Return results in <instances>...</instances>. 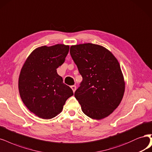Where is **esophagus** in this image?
Wrapping results in <instances>:
<instances>
[{
	"instance_id": "1",
	"label": "esophagus",
	"mask_w": 152,
	"mask_h": 152,
	"mask_svg": "<svg viewBox=\"0 0 152 152\" xmlns=\"http://www.w3.org/2000/svg\"><path fill=\"white\" fill-rule=\"evenodd\" d=\"M71 88H72V89L73 92H75V91H76V88H77L76 86H71Z\"/></svg>"
}]
</instances>
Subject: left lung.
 <instances>
[{
	"label": "left lung",
	"mask_w": 152,
	"mask_h": 152,
	"mask_svg": "<svg viewBox=\"0 0 152 152\" xmlns=\"http://www.w3.org/2000/svg\"><path fill=\"white\" fill-rule=\"evenodd\" d=\"M70 55L82 77L74 96L83 113L100 120L121 103L125 82L118 60L104 47L92 43L72 45Z\"/></svg>",
	"instance_id": "obj_1"
}]
</instances>
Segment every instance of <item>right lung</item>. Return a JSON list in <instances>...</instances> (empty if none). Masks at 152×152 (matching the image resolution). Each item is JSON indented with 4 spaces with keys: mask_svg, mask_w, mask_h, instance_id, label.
<instances>
[{
    "mask_svg": "<svg viewBox=\"0 0 152 152\" xmlns=\"http://www.w3.org/2000/svg\"><path fill=\"white\" fill-rule=\"evenodd\" d=\"M69 48L63 44L38 47L31 52L20 70V98L29 111L40 118L56 116L67 99L74 95L56 72L64 63Z\"/></svg>",
    "mask_w": 152,
    "mask_h": 152,
    "instance_id": "right-lung-1",
    "label": "right lung"
}]
</instances>
